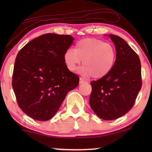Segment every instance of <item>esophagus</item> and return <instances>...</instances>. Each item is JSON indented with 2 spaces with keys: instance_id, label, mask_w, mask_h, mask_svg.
I'll return each instance as SVG.
<instances>
[{
  "instance_id": "obj_1",
  "label": "esophagus",
  "mask_w": 152,
  "mask_h": 152,
  "mask_svg": "<svg viewBox=\"0 0 152 152\" xmlns=\"http://www.w3.org/2000/svg\"><path fill=\"white\" fill-rule=\"evenodd\" d=\"M86 80L83 79V78H79V83H81H81H86Z\"/></svg>"
}]
</instances>
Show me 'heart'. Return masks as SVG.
<instances>
[{
	"label": "heart",
	"instance_id": "b5f03b06",
	"mask_svg": "<svg viewBox=\"0 0 152 152\" xmlns=\"http://www.w3.org/2000/svg\"><path fill=\"white\" fill-rule=\"evenodd\" d=\"M116 58L114 47L97 38H83L76 43L74 50L64 53V60L70 71H74L83 60L81 72L94 78L105 77L114 68Z\"/></svg>",
	"mask_w": 152,
	"mask_h": 152
}]
</instances>
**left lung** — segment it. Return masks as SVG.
<instances>
[{
    "label": "left lung",
    "mask_w": 152,
    "mask_h": 152,
    "mask_svg": "<svg viewBox=\"0 0 152 152\" xmlns=\"http://www.w3.org/2000/svg\"><path fill=\"white\" fill-rule=\"evenodd\" d=\"M109 37L115 45L116 58L113 69L105 77L91 82L89 103L95 114L104 120H113L133 107L142 88V71L139 56L123 38Z\"/></svg>",
    "instance_id": "left-lung-1"
}]
</instances>
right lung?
<instances>
[{
  "instance_id": "add662e5",
  "label": "right lung",
  "mask_w": 152,
  "mask_h": 152,
  "mask_svg": "<svg viewBox=\"0 0 152 152\" xmlns=\"http://www.w3.org/2000/svg\"><path fill=\"white\" fill-rule=\"evenodd\" d=\"M74 38L46 34L24 46L15 58L12 86L21 110L34 119L47 121L58 111L66 94L79 78L64 60Z\"/></svg>"
}]
</instances>
